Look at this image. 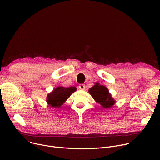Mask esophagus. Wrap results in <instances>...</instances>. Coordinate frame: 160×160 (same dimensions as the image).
<instances>
[{
  "label": "esophagus",
  "mask_w": 160,
  "mask_h": 160,
  "mask_svg": "<svg viewBox=\"0 0 160 160\" xmlns=\"http://www.w3.org/2000/svg\"><path fill=\"white\" fill-rule=\"evenodd\" d=\"M78 88L82 90H84L86 88V86L84 84H80L78 86Z\"/></svg>",
  "instance_id": "1"
}]
</instances>
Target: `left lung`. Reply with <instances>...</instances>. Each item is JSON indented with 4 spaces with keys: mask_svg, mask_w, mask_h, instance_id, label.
<instances>
[{
    "mask_svg": "<svg viewBox=\"0 0 160 160\" xmlns=\"http://www.w3.org/2000/svg\"><path fill=\"white\" fill-rule=\"evenodd\" d=\"M89 93L95 101L104 108H111L115 103V100L109 93V90L98 83H95V84L89 89Z\"/></svg>",
    "mask_w": 160,
    "mask_h": 160,
    "instance_id": "obj_1",
    "label": "left lung"
}]
</instances>
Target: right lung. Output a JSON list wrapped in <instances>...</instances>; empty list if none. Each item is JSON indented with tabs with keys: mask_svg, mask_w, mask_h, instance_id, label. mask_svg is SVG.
Listing matches in <instances>:
<instances>
[{
	"mask_svg": "<svg viewBox=\"0 0 160 160\" xmlns=\"http://www.w3.org/2000/svg\"><path fill=\"white\" fill-rule=\"evenodd\" d=\"M76 90H77L76 87L64 88L59 86L55 88L51 93L48 94L47 102L52 108H60Z\"/></svg>",
	"mask_w": 160,
	"mask_h": 160,
	"instance_id": "right-lung-1",
	"label": "right lung"
}]
</instances>
